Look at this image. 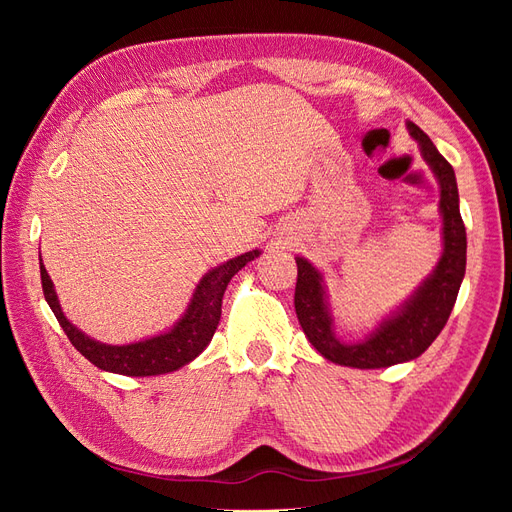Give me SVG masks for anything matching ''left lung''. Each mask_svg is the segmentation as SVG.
<instances>
[{
	"label": "left lung",
	"mask_w": 512,
	"mask_h": 512,
	"mask_svg": "<svg viewBox=\"0 0 512 512\" xmlns=\"http://www.w3.org/2000/svg\"><path fill=\"white\" fill-rule=\"evenodd\" d=\"M406 126L440 188L442 256L421 286L359 342H344L337 337L322 271L303 256L294 258L299 269L297 288H294V309L299 324L309 344L335 365L380 369L421 356L444 329L466 275L468 241L459 213L455 170L416 123L406 121Z\"/></svg>",
	"instance_id": "left-lung-1"
}]
</instances>
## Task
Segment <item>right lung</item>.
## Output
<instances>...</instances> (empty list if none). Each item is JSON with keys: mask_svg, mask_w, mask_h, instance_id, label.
I'll return each instance as SVG.
<instances>
[{"mask_svg": "<svg viewBox=\"0 0 512 512\" xmlns=\"http://www.w3.org/2000/svg\"><path fill=\"white\" fill-rule=\"evenodd\" d=\"M260 256V250L245 252L237 258H230L222 262L220 267H213L203 275L192 292V299L185 307L181 318L173 324V327L141 339V342L113 346L102 344L98 339L85 335L81 329H76L74 324L66 318L64 309L59 305L57 292L53 286L51 275L46 273L44 262L40 258V277H42V290L44 299L53 309L57 322L61 329L68 335L72 346L79 350L87 361L94 363L96 367L111 371V374L121 376H160L177 371L183 365L192 363L196 356L203 352L211 337L218 329L220 316H222V297L232 275L239 273L247 262Z\"/></svg>", "mask_w": 512, "mask_h": 512, "instance_id": "obj_1", "label": "right lung"}]
</instances>
